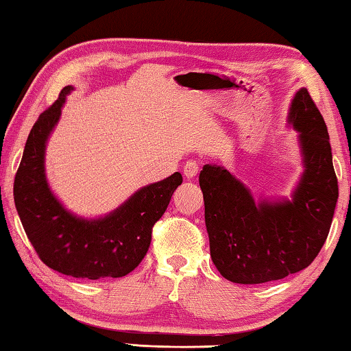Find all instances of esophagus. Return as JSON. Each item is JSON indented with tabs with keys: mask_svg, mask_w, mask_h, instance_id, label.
<instances>
[{
	"mask_svg": "<svg viewBox=\"0 0 351 351\" xmlns=\"http://www.w3.org/2000/svg\"><path fill=\"white\" fill-rule=\"evenodd\" d=\"M199 170V165L197 160H187V162L184 164V167H182V173H184V176L187 178V180H192V178H195L197 173Z\"/></svg>",
	"mask_w": 351,
	"mask_h": 351,
	"instance_id": "esophagus-1",
	"label": "esophagus"
}]
</instances>
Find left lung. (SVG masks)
Returning <instances> with one entry per match:
<instances>
[{"label": "left lung", "mask_w": 351, "mask_h": 351, "mask_svg": "<svg viewBox=\"0 0 351 351\" xmlns=\"http://www.w3.org/2000/svg\"><path fill=\"white\" fill-rule=\"evenodd\" d=\"M289 121L300 132L304 173L292 202L256 204L223 167L204 165L199 187L210 258L239 285L282 280L308 267L330 232L339 197L324 117L306 88L297 92Z\"/></svg>", "instance_id": "obj_1"}]
</instances>
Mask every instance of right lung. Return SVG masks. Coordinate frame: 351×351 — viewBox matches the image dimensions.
I'll list each match as a JSON object with an SVG mask.
<instances>
[{
	"instance_id": "right-lung-1",
	"label": "right lung",
	"mask_w": 351,
	"mask_h": 351,
	"mask_svg": "<svg viewBox=\"0 0 351 351\" xmlns=\"http://www.w3.org/2000/svg\"><path fill=\"white\" fill-rule=\"evenodd\" d=\"M70 90V86L60 90L59 98L43 110L27 136L14 181L15 208L31 245L49 269L87 280L120 278L145 258L153 226L164 215L182 176L176 171L164 181L141 189L104 219L82 220L66 213L49 192L43 154Z\"/></svg>"
}]
</instances>
